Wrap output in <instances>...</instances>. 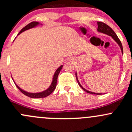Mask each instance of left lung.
I'll list each match as a JSON object with an SVG mask.
<instances>
[{"mask_svg":"<svg viewBox=\"0 0 132 132\" xmlns=\"http://www.w3.org/2000/svg\"><path fill=\"white\" fill-rule=\"evenodd\" d=\"M97 25H98L97 31H99V32L104 33V34H106V35H108L111 36V37L113 38L114 40L118 44V45L120 46V48H121V52L123 53V47H122V44L121 43V41L120 40V39H119L118 37V36L116 35V34L115 33L114 31L112 30L111 28L109 27V26L107 25V24H105V23H102V22H97ZM76 78H77V80L78 83V85H80V87H81V88H82L86 92L89 93V94H96V95H101V94H98V93L92 92L88 91V90H86L85 88H84V87L81 85V84H80V82H79L78 79V77H77V73H76Z\"/></svg>","mask_w":132,"mask_h":132,"instance_id":"left-lung-1","label":"left lung"}]
</instances>
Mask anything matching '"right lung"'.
Here are the masks:
<instances>
[{
	"label": "right lung",
	"instance_id": "obj_1",
	"mask_svg": "<svg viewBox=\"0 0 132 132\" xmlns=\"http://www.w3.org/2000/svg\"><path fill=\"white\" fill-rule=\"evenodd\" d=\"M39 24H40V23H38V22H36V21L31 22V23H29L28 24H27L26 26H24V27L20 31H19V33L18 34V35H19V34H21V33L22 32H23V31L29 30V29H31V28H33L36 27V26L39 25ZM62 66H63L61 65L60 67L58 68L57 69V70L55 71L53 79H52V84H51V85H50V87H48L47 90H44L43 92H38V93L28 92L24 91V90H23V89H21V88L19 86H18L17 85H16V84L14 82H14L15 85H16V87H18V88L19 90L23 94H24V95H26V96L29 97H31V98H44V97H45L49 95L50 94H51V93H52V92L55 90V87H56L58 75H59V73H60V71L61 70V69L62 68Z\"/></svg>",
	"mask_w": 132,
	"mask_h": 132
}]
</instances>
